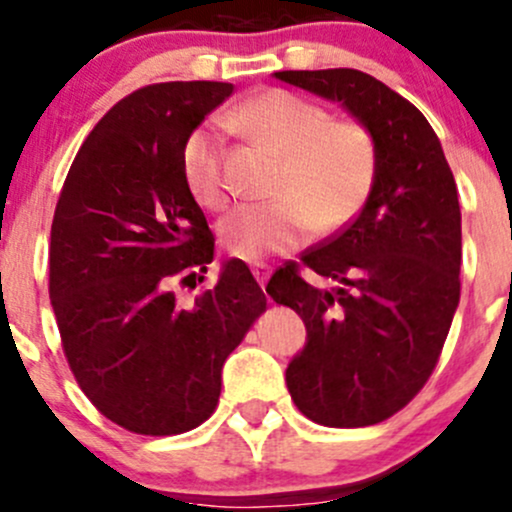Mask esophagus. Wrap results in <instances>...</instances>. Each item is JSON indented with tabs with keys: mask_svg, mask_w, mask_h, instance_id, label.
<instances>
[{
	"mask_svg": "<svg viewBox=\"0 0 512 512\" xmlns=\"http://www.w3.org/2000/svg\"><path fill=\"white\" fill-rule=\"evenodd\" d=\"M252 275H255V280L260 282V287H265L267 280H270V275H272V267L265 265V262H257V265L252 267Z\"/></svg>",
	"mask_w": 512,
	"mask_h": 512,
	"instance_id": "esophagus-1",
	"label": "esophagus"
}]
</instances>
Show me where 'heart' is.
Returning <instances> with one entry per match:
<instances>
[{
	"label": "heart",
	"mask_w": 512,
	"mask_h": 512,
	"mask_svg": "<svg viewBox=\"0 0 512 512\" xmlns=\"http://www.w3.org/2000/svg\"><path fill=\"white\" fill-rule=\"evenodd\" d=\"M227 126L282 158L270 188L272 203L242 205L220 223L230 255L262 262L299 245L304 232L327 237L364 210L379 178V151L359 121H334L319 103L289 91H262L227 113ZM185 185L205 210L230 203L225 143L195 128L180 151Z\"/></svg>",
	"instance_id": "obj_1"
}]
</instances>
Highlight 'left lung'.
Listing matches in <instances>:
<instances>
[{"mask_svg": "<svg viewBox=\"0 0 512 512\" xmlns=\"http://www.w3.org/2000/svg\"><path fill=\"white\" fill-rule=\"evenodd\" d=\"M275 76L342 103L379 151L364 210L267 282V294L307 327V344L287 366L297 409L322 426H374L423 389L451 329L461 299L456 180L426 116L374 76L356 69ZM302 266L338 285L309 286Z\"/></svg>", "mask_w": 512, "mask_h": 512, "instance_id": "obj_1", "label": "left lung"}]
</instances>
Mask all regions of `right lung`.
I'll return each mask as SVG.
<instances>
[{"instance_id": "obj_1", "label": "right lung", "mask_w": 512, "mask_h": 512, "mask_svg": "<svg viewBox=\"0 0 512 512\" xmlns=\"http://www.w3.org/2000/svg\"><path fill=\"white\" fill-rule=\"evenodd\" d=\"M232 94L220 81L143 86L84 141L56 203L49 297L66 361L91 404L141 436H173L215 411L223 364L267 299L242 260L203 282L215 237L180 168L183 143Z\"/></svg>"}]
</instances>
